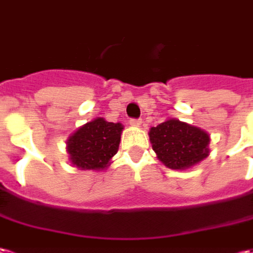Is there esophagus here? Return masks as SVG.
Instances as JSON below:
<instances>
[{
	"label": "esophagus",
	"instance_id": "34e87169",
	"mask_svg": "<svg viewBox=\"0 0 253 253\" xmlns=\"http://www.w3.org/2000/svg\"><path fill=\"white\" fill-rule=\"evenodd\" d=\"M130 125L133 127H140L142 125V120L141 119H131L130 120Z\"/></svg>",
	"mask_w": 253,
	"mask_h": 253
}]
</instances>
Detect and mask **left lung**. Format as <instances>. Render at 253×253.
Returning a JSON list of instances; mask_svg holds the SVG:
<instances>
[{"label":"left lung","instance_id":"left-lung-1","mask_svg":"<svg viewBox=\"0 0 253 253\" xmlns=\"http://www.w3.org/2000/svg\"><path fill=\"white\" fill-rule=\"evenodd\" d=\"M149 140L159 161L169 169H190L209 155V134L177 119L151 127Z\"/></svg>","mask_w":253,"mask_h":253}]
</instances>
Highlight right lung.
I'll return each mask as SVG.
<instances>
[{
	"label": "right lung",
	"instance_id": "add662e5",
	"mask_svg": "<svg viewBox=\"0 0 253 253\" xmlns=\"http://www.w3.org/2000/svg\"><path fill=\"white\" fill-rule=\"evenodd\" d=\"M122 130L120 123L102 118L79 127L66 142L70 162L82 170H104L119 149Z\"/></svg>",
	"mask_w": 253,
	"mask_h": 253
}]
</instances>
